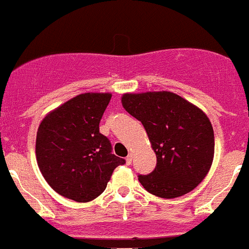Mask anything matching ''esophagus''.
I'll return each instance as SVG.
<instances>
[{"instance_id": "esophagus-1", "label": "esophagus", "mask_w": 249, "mask_h": 249, "mask_svg": "<svg viewBox=\"0 0 249 249\" xmlns=\"http://www.w3.org/2000/svg\"><path fill=\"white\" fill-rule=\"evenodd\" d=\"M133 158H134V154L133 153H130L128 157H126V160H126V164H128V166H130L131 164V162H133Z\"/></svg>"}]
</instances>
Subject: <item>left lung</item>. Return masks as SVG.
<instances>
[{
  "label": "left lung",
  "instance_id": "left-lung-1",
  "mask_svg": "<svg viewBox=\"0 0 249 249\" xmlns=\"http://www.w3.org/2000/svg\"><path fill=\"white\" fill-rule=\"evenodd\" d=\"M121 104L143 124L157 156L153 172L139 175L144 189L163 199L195 189L214 160V130L205 112L170 91L124 93Z\"/></svg>",
  "mask_w": 249,
  "mask_h": 249
}]
</instances>
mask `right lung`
Returning <instances> with one entry per match:
<instances>
[{"label": "right lung", "instance_id": "obj_1", "mask_svg": "<svg viewBox=\"0 0 249 249\" xmlns=\"http://www.w3.org/2000/svg\"><path fill=\"white\" fill-rule=\"evenodd\" d=\"M110 100L111 93H81L47 114L37 128L39 170L48 185L67 199H96L115 168L125 163L111 153V143L100 133V120Z\"/></svg>", "mask_w": 249, "mask_h": 249}]
</instances>
